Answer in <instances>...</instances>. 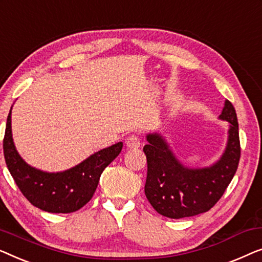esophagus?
Segmentation results:
<instances>
[{"label":"esophagus","instance_id":"34e87169","mask_svg":"<svg viewBox=\"0 0 262 262\" xmlns=\"http://www.w3.org/2000/svg\"><path fill=\"white\" fill-rule=\"evenodd\" d=\"M126 145H127L128 148H130V149L139 148V147H140V139H139V136H136L134 134L128 136V138L126 139Z\"/></svg>","mask_w":262,"mask_h":262}]
</instances>
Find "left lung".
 I'll list each match as a JSON object with an SVG mask.
<instances>
[{"label": "left lung", "mask_w": 262, "mask_h": 262, "mask_svg": "<svg viewBox=\"0 0 262 262\" xmlns=\"http://www.w3.org/2000/svg\"><path fill=\"white\" fill-rule=\"evenodd\" d=\"M219 119L229 123L226 149L216 163L206 167L184 165L160 133L146 135L145 193L160 215L183 219L209 211L230 184L238 166L241 148L236 113L227 99Z\"/></svg>", "instance_id": "8db88e82"}]
</instances>
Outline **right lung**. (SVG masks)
<instances>
[{
  "label": "right lung",
  "mask_w": 262,
  "mask_h": 262,
  "mask_svg": "<svg viewBox=\"0 0 262 262\" xmlns=\"http://www.w3.org/2000/svg\"><path fill=\"white\" fill-rule=\"evenodd\" d=\"M12 108L7 119L3 153L7 167L22 194L47 212L69 213L83 208L93 198L102 172L121 153L123 143L98 150L65 171H41L26 163L16 150L12 134Z\"/></svg>",
  "instance_id": "obj_1"
}]
</instances>
